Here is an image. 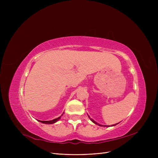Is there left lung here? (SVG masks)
<instances>
[{"mask_svg":"<svg viewBox=\"0 0 158 158\" xmlns=\"http://www.w3.org/2000/svg\"><path fill=\"white\" fill-rule=\"evenodd\" d=\"M88 117H89V116H88ZM90 120L92 121L94 123H95V125H99V126H102V127H103H103H109V126H106V125H99V124H98V123H96L95 121H94L92 118H90ZM117 124H118V123H117ZM117 124H116V125H117ZM116 125H111V127H113V126H115Z\"/></svg>","mask_w":158,"mask_h":158,"instance_id":"obj_1","label":"left lung"}]
</instances>
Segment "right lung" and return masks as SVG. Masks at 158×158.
I'll use <instances>...</instances> for the list:
<instances>
[{
	"label": "right lung",
	"mask_w": 158,
	"mask_h": 158,
	"mask_svg": "<svg viewBox=\"0 0 158 158\" xmlns=\"http://www.w3.org/2000/svg\"><path fill=\"white\" fill-rule=\"evenodd\" d=\"M60 118V117L56 118H55V119H53V120H51V121H40V120H37V121L42 123H45V124H53V123H55L56 122L58 121Z\"/></svg>",
	"instance_id": "obj_1"
}]
</instances>
